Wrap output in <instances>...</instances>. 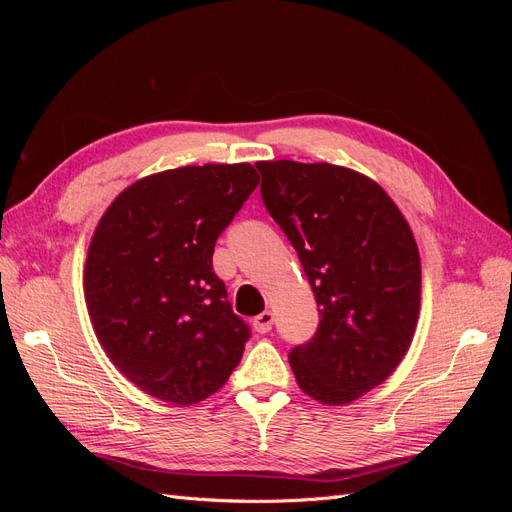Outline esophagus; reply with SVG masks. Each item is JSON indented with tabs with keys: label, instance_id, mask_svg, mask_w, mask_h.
<instances>
[{
	"label": "esophagus",
	"instance_id": "esophagus-1",
	"mask_svg": "<svg viewBox=\"0 0 512 512\" xmlns=\"http://www.w3.org/2000/svg\"><path fill=\"white\" fill-rule=\"evenodd\" d=\"M273 314L269 312H262V314H258L254 320H252V324H254V329L258 331V333H269L271 329H273Z\"/></svg>",
	"mask_w": 512,
	"mask_h": 512
}]
</instances>
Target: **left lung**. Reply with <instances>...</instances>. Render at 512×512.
Returning <instances> with one entry per match:
<instances>
[{
	"instance_id": "left-lung-1",
	"label": "left lung",
	"mask_w": 512,
	"mask_h": 512,
	"mask_svg": "<svg viewBox=\"0 0 512 512\" xmlns=\"http://www.w3.org/2000/svg\"><path fill=\"white\" fill-rule=\"evenodd\" d=\"M260 194L314 290L320 322L288 354L303 393L342 406L404 359L421 309L412 230L376 181L333 164L258 162Z\"/></svg>"
}]
</instances>
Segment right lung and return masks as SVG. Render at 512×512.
Masks as SVG:
<instances>
[{"label":"right lung","mask_w":512,"mask_h":512,"mask_svg":"<svg viewBox=\"0 0 512 512\" xmlns=\"http://www.w3.org/2000/svg\"><path fill=\"white\" fill-rule=\"evenodd\" d=\"M258 185L252 164L149 175L106 209L85 301L108 359L147 395L190 406L220 391L252 331L232 312L213 247Z\"/></svg>","instance_id":"1"}]
</instances>
